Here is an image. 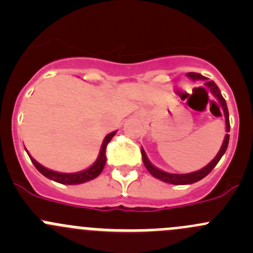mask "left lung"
Masks as SVG:
<instances>
[{
  "label": "left lung",
  "mask_w": 253,
  "mask_h": 253,
  "mask_svg": "<svg viewBox=\"0 0 253 253\" xmlns=\"http://www.w3.org/2000/svg\"><path fill=\"white\" fill-rule=\"evenodd\" d=\"M187 76L190 78L192 79H203V81H206V77L205 76L200 75V73H196V72H190L187 73ZM207 86H208L209 89H211V93L214 94V95L218 98L219 103H220L221 108H223L224 110V115H225V122H226V132H230V121H229V111H228V106H226V101L225 99L223 98V95H221L220 90H219L218 85H216L215 83H214L213 81H208L206 82ZM228 144H229V134L226 133L225 138H224V142H223V145H221L220 150H219V153L216 154V157L214 158L213 160H211V163H209L207 167L203 168V169L198 170V171H195V172H191V174H169V172H165V171H162V170L157 169V168L154 167V165L150 164V162L148 160L147 155H145V152L143 149H141L142 152V159H143V164H144V167L147 168L148 171L150 172L154 177L159 178V180L164 181V182H168V183H172V185H188V183H193V182H197V181L202 180L203 177H206L207 175L209 174V172L211 171V170L215 168V165L218 164L219 160L221 159V157L224 155V153H225L226 148H228Z\"/></svg>",
  "instance_id": "8db88e82"
}]
</instances>
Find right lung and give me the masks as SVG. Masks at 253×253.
Returning a JSON list of instances; mask_svg holds the SVG:
<instances>
[{"label":"right lung","instance_id":"obj_1","mask_svg":"<svg viewBox=\"0 0 253 253\" xmlns=\"http://www.w3.org/2000/svg\"><path fill=\"white\" fill-rule=\"evenodd\" d=\"M115 133H116V132H112V133L108 134V136L105 137L96 162L94 163L89 169L84 170V171H81V172H76V174H62V172L52 171V170H48L46 168L42 167V165H40L39 163H38L37 160L33 159L30 155L29 158L30 160H32L33 164H34V167L38 169V171L42 172V175L46 176V177L50 178V180L63 183V185H77V183H83L89 180H93V178H95L96 176L100 175V172L103 171L106 163V145H108V143L111 141V138L115 136Z\"/></svg>","mask_w":253,"mask_h":253}]
</instances>
